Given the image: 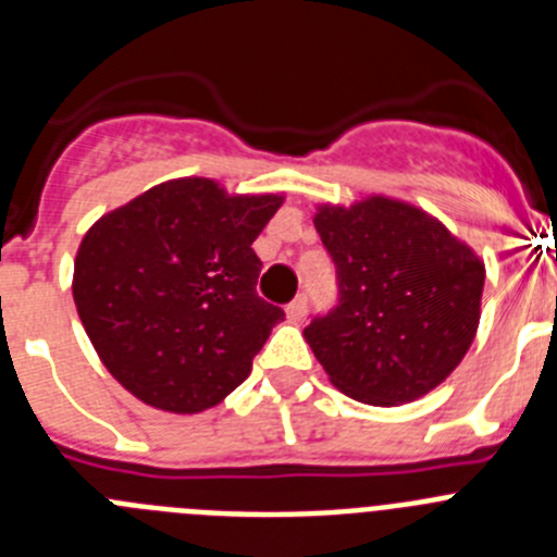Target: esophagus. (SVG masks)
Wrapping results in <instances>:
<instances>
[{
	"label": "esophagus",
	"mask_w": 557,
	"mask_h": 557,
	"mask_svg": "<svg viewBox=\"0 0 557 557\" xmlns=\"http://www.w3.org/2000/svg\"><path fill=\"white\" fill-rule=\"evenodd\" d=\"M304 314H307V295H298L287 304V318L289 321H301Z\"/></svg>",
	"instance_id": "34e87169"
}]
</instances>
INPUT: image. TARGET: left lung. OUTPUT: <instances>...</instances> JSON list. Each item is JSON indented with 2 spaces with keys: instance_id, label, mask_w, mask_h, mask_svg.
Segmentation results:
<instances>
[{
  "instance_id": "1",
  "label": "left lung",
  "mask_w": 557,
  "mask_h": 557,
  "mask_svg": "<svg viewBox=\"0 0 557 557\" xmlns=\"http://www.w3.org/2000/svg\"><path fill=\"white\" fill-rule=\"evenodd\" d=\"M337 273V307L304 337L332 385L366 405H405L460 366L480 323L485 268L416 206L371 198L314 214Z\"/></svg>"
}]
</instances>
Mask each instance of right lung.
<instances>
[{"instance_id": "1", "label": "right lung", "mask_w": 557, "mask_h": 557, "mask_svg": "<svg viewBox=\"0 0 557 557\" xmlns=\"http://www.w3.org/2000/svg\"><path fill=\"white\" fill-rule=\"evenodd\" d=\"M282 195L228 198L209 178L152 186L97 220L75 259V307L102 366L166 412L220 405L284 318L256 295L250 248Z\"/></svg>"}]
</instances>
